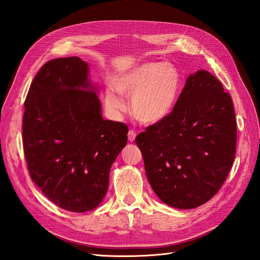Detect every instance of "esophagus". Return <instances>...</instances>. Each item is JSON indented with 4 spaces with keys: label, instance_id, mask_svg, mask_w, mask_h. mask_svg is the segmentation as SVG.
I'll list each match as a JSON object with an SVG mask.
<instances>
[{
    "label": "esophagus",
    "instance_id": "esophagus-1",
    "mask_svg": "<svg viewBox=\"0 0 260 260\" xmlns=\"http://www.w3.org/2000/svg\"><path fill=\"white\" fill-rule=\"evenodd\" d=\"M127 137H128V141H129V142L135 141V138H136V133L134 132L133 129H131V131L128 132V134H127Z\"/></svg>",
    "mask_w": 260,
    "mask_h": 260
}]
</instances>
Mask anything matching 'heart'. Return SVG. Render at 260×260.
Masks as SVG:
<instances>
[{
	"instance_id": "obj_1",
	"label": "heart",
	"mask_w": 260,
	"mask_h": 260,
	"mask_svg": "<svg viewBox=\"0 0 260 260\" xmlns=\"http://www.w3.org/2000/svg\"><path fill=\"white\" fill-rule=\"evenodd\" d=\"M181 84L180 72L174 64L145 61L114 75L111 81L114 89L107 88L105 91V105L112 113L124 111L125 102L116 94L118 92L132 98V113L137 121L155 125L173 113L178 103Z\"/></svg>"
}]
</instances>
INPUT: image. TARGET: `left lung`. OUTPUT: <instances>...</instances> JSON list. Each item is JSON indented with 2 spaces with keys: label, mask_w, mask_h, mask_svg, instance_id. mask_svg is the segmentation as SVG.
<instances>
[{
  "label": "left lung",
  "mask_w": 260,
  "mask_h": 260,
  "mask_svg": "<svg viewBox=\"0 0 260 260\" xmlns=\"http://www.w3.org/2000/svg\"><path fill=\"white\" fill-rule=\"evenodd\" d=\"M150 186L163 203L191 209L206 203L231 170L237 122L231 96L206 70L187 78L173 113L136 137Z\"/></svg>",
  "instance_id": "1"
}]
</instances>
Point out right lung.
Instances as JSON below:
<instances>
[{
  "label": "right lung",
  "mask_w": 260,
  "mask_h": 260,
  "mask_svg": "<svg viewBox=\"0 0 260 260\" xmlns=\"http://www.w3.org/2000/svg\"><path fill=\"white\" fill-rule=\"evenodd\" d=\"M89 66L79 57L47 61L24 102L23 151L31 179L66 211L96 208L109 186L128 128L105 120Z\"/></svg>",
  "instance_id": "obj_1"
}]
</instances>
